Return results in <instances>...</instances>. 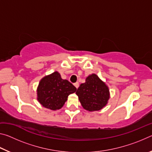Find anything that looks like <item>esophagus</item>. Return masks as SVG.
Masks as SVG:
<instances>
[{
  "instance_id": "1",
  "label": "esophagus",
  "mask_w": 152,
  "mask_h": 152,
  "mask_svg": "<svg viewBox=\"0 0 152 152\" xmlns=\"http://www.w3.org/2000/svg\"><path fill=\"white\" fill-rule=\"evenodd\" d=\"M74 84L76 88H78L79 87V82H76V83H74Z\"/></svg>"
}]
</instances>
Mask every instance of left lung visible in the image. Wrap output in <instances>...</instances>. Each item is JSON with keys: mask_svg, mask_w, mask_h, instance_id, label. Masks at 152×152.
Listing matches in <instances>:
<instances>
[{"mask_svg": "<svg viewBox=\"0 0 152 152\" xmlns=\"http://www.w3.org/2000/svg\"><path fill=\"white\" fill-rule=\"evenodd\" d=\"M76 94L82 107L89 111L101 110L109 99L107 86L94 74L87 77L86 82L80 85Z\"/></svg>", "mask_w": 152, "mask_h": 152, "instance_id": "1", "label": "left lung"}]
</instances>
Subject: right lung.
<instances>
[{"mask_svg":"<svg viewBox=\"0 0 152 152\" xmlns=\"http://www.w3.org/2000/svg\"><path fill=\"white\" fill-rule=\"evenodd\" d=\"M76 91V88L72 84L61 78L60 74L55 72L40 81L37 88V100L47 109H60L69 95Z\"/></svg>","mask_w":152,"mask_h":152,"instance_id":"right-lung-1","label":"right lung"}]
</instances>
